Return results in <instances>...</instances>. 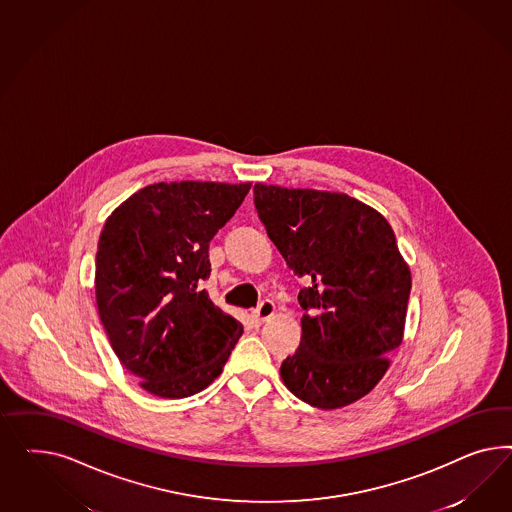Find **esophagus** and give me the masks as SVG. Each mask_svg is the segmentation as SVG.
<instances>
[{"label": "esophagus", "mask_w": 512, "mask_h": 512, "mask_svg": "<svg viewBox=\"0 0 512 512\" xmlns=\"http://www.w3.org/2000/svg\"><path fill=\"white\" fill-rule=\"evenodd\" d=\"M274 313H276L274 302H272V300H263V302L259 304V308L253 311V323L257 326L263 325L264 321H268Z\"/></svg>", "instance_id": "obj_1"}]
</instances>
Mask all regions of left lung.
Segmentation results:
<instances>
[{
  "mask_svg": "<svg viewBox=\"0 0 512 512\" xmlns=\"http://www.w3.org/2000/svg\"><path fill=\"white\" fill-rule=\"evenodd\" d=\"M253 195L270 240L306 283L302 340L281 379L319 409L355 403L383 379L403 340L411 272L394 231L345 193L255 184Z\"/></svg>",
  "mask_w": 512,
  "mask_h": 512,
  "instance_id": "left-lung-1",
  "label": "left lung"
}]
</instances>
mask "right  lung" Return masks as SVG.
Masks as SVG:
<instances>
[{"label":"right lung","instance_id":"right-lung-1","mask_svg":"<svg viewBox=\"0 0 512 512\" xmlns=\"http://www.w3.org/2000/svg\"><path fill=\"white\" fill-rule=\"evenodd\" d=\"M251 184L159 182L105 221L95 300L110 345L140 387L187 398L214 383L244 332L201 289L208 248Z\"/></svg>","mask_w":512,"mask_h":512}]
</instances>
